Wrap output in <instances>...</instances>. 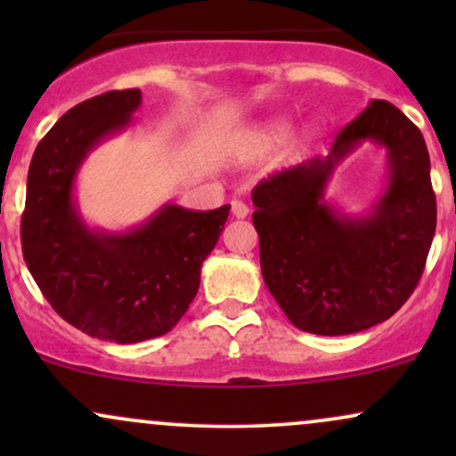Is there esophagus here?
Listing matches in <instances>:
<instances>
[{
	"label": "esophagus",
	"instance_id": "esophagus-1",
	"mask_svg": "<svg viewBox=\"0 0 456 456\" xmlns=\"http://www.w3.org/2000/svg\"><path fill=\"white\" fill-rule=\"evenodd\" d=\"M232 214L235 218H246L248 216V206L242 201H232Z\"/></svg>",
	"mask_w": 456,
	"mask_h": 456
}]
</instances>
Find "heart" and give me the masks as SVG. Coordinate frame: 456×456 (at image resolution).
Listing matches in <instances>:
<instances>
[{"label": "heart", "mask_w": 456, "mask_h": 456, "mask_svg": "<svg viewBox=\"0 0 456 456\" xmlns=\"http://www.w3.org/2000/svg\"><path fill=\"white\" fill-rule=\"evenodd\" d=\"M291 133V119L289 118H270L264 122L250 126L246 133L240 137L238 143V156L242 160H255L261 156H268L274 150H279ZM319 130L317 126H305L300 130L294 141V150L302 151L306 150L313 141L317 139Z\"/></svg>", "instance_id": "heart-1"}]
</instances>
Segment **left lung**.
<instances>
[{
	"instance_id": "left-lung-1",
	"label": "left lung",
	"mask_w": 456,
	"mask_h": 456,
	"mask_svg": "<svg viewBox=\"0 0 456 456\" xmlns=\"http://www.w3.org/2000/svg\"><path fill=\"white\" fill-rule=\"evenodd\" d=\"M364 140L389 151V182L362 217L322 199L333 169ZM253 224L265 287L296 328L341 337L386 322L413 294L437 206L422 133L395 104L370 101L323 159L259 182Z\"/></svg>"
}]
</instances>
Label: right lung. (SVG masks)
Returning <instances> with one entry per match:
<instances>
[{
    "label": "right lung",
    "mask_w": 456,
    "mask_h": 456,
    "mask_svg": "<svg viewBox=\"0 0 456 456\" xmlns=\"http://www.w3.org/2000/svg\"><path fill=\"white\" fill-rule=\"evenodd\" d=\"M139 107L141 92L122 90L61 115L31 156L20 218L25 264L57 315L119 345L162 337L180 322L232 208L165 203L128 232L87 227L75 201L78 169L98 143L133 124Z\"/></svg>",
    "instance_id": "obj_1"
}]
</instances>
